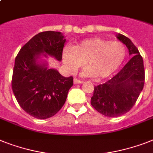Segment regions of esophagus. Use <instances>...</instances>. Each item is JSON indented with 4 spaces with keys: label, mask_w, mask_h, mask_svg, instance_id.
Listing matches in <instances>:
<instances>
[{
    "label": "esophagus",
    "mask_w": 153,
    "mask_h": 153,
    "mask_svg": "<svg viewBox=\"0 0 153 153\" xmlns=\"http://www.w3.org/2000/svg\"><path fill=\"white\" fill-rule=\"evenodd\" d=\"M74 84H81V83H82V82L81 80H79V79H74Z\"/></svg>",
    "instance_id": "1"
}]
</instances>
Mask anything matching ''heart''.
Segmentation results:
<instances>
[{"mask_svg": "<svg viewBox=\"0 0 153 153\" xmlns=\"http://www.w3.org/2000/svg\"><path fill=\"white\" fill-rule=\"evenodd\" d=\"M125 56L126 48L123 43L98 37L84 39L63 51V60L70 72H75L85 62L88 68L84 74L97 79L113 74L122 65Z\"/></svg>", "mask_w": 153, "mask_h": 153, "instance_id": "b5f03b06", "label": "heart"}]
</instances>
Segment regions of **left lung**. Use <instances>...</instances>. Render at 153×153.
Masks as SVG:
<instances>
[{
	"instance_id": "8db88e82",
	"label": "left lung",
	"mask_w": 153,
	"mask_h": 153,
	"mask_svg": "<svg viewBox=\"0 0 153 153\" xmlns=\"http://www.w3.org/2000/svg\"><path fill=\"white\" fill-rule=\"evenodd\" d=\"M117 38L126 45L130 61L111 79L94 87L91 105L100 114L117 117L128 112L135 105L145 84L143 59L127 37L119 33Z\"/></svg>"
}]
</instances>
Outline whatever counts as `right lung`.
<instances>
[{
	"mask_svg": "<svg viewBox=\"0 0 153 153\" xmlns=\"http://www.w3.org/2000/svg\"><path fill=\"white\" fill-rule=\"evenodd\" d=\"M60 32L38 33L26 43L15 59L12 88L19 106L33 117L45 120L64 106L73 77L62 76L37 59L42 53L60 61L66 39Z\"/></svg>",
	"mask_w": 153,
	"mask_h": 153,
	"instance_id": "add662e5",
	"label": "right lung"
}]
</instances>
